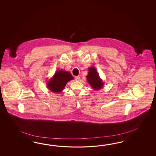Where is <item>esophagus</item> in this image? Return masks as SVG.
<instances>
[{
	"label": "esophagus",
	"instance_id": "obj_1",
	"mask_svg": "<svg viewBox=\"0 0 156 156\" xmlns=\"http://www.w3.org/2000/svg\"><path fill=\"white\" fill-rule=\"evenodd\" d=\"M75 80H80V76H76V77H75Z\"/></svg>",
	"mask_w": 156,
	"mask_h": 156
}]
</instances>
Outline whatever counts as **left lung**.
<instances>
[{
    "label": "left lung",
    "instance_id": "obj_1",
    "mask_svg": "<svg viewBox=\"0 0 156 156\" xmlns=\"http://www.w3.org/2000/svg\"><path fill=\"white\" fill-rule=\"evenodd\" d=\"M86 77L90 86L94 90H99L102 87L104 82L100 79L95 67H92L89 69L88 75Z\"/></svg>",
    "mask_w": 156,
    "mask_h": 156
}]
</instances>
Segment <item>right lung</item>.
I'll list each match as a JSON object with an SVG mask.
<instances>
[{"label":"right lung","mask_w":156,"mask_h":156,"mask_svg":"<svg viewBox=\"0 0 156 156\" xmlns=\"http://www.w3.org/2000/svg\"><path fill=\"white\" fill-rule=\"evenodd\" d=\"M74 78L70 73L62 70L58 71L55 73L53 78L47 83L49 90L54 93H59L64 89L66 83Z\"/></svg>","instance_id":"obj_1"}]
</instances>
